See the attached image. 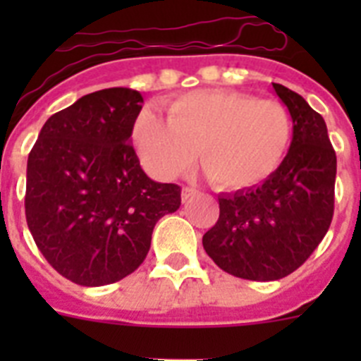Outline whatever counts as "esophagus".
Here are the masks:
<instances>
[{
	"label": "esophagus",
	"instance_id": "esophagus-1",
	"mask_svg": "<svg viewBox=\"0 0 361 361\" xmlns=\"http://www.w3.org/2000/svg\"><path fill=\"white\" fill-rule=\"evenodd\" d=\"M195 195H199V191H197L195 188H190V186L183 188V202H190Z\"/></svg>",
	"mask_w": 361,
	"mask_h": 361
}]
</instances>
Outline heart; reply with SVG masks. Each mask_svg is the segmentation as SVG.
<instances>
[{
	"label": "heart",
	"instance_id": "obj_1",
	"mask_svg": "<svg viewBox=\"0 0 361 361\" xmlns=\"http://www.w3.org/2000/svg\"><path fill=\"white\" fill-rule=\"evenodd\" d=\"M166 111V119L141 111L133 128L142 164L161 180L190 170L199 152L213 184L250 190L279 170L293 139L288 108L240 92H191L171 101Z\"/></svg>",
	"mask_w": 361,
	"mask_h": 361
}]
</instances>
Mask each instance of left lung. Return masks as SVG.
<instances>
[{
	"mask_svg": "<svg viewBox=\"0 0 361 361\" xmlns=\"http://www.w3.org/2000/svg\"><path fill=\"white\" fill-rule=\"evenodd\" d=\"M293 119V141L260 186L219 197L216 224L202 237L213 262L238 279L279 280L311 257L334 213L336 153L324 117L302 95L273 82Z\"/></svg>",
	"mask_w": 361,
	"mask_h": 361,
	"instance_id": "8db88e82",
	"label": "left lung"
}]
</instances>
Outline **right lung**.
Masks as SVG:
<instances>
[{"mask_svg":"<svg viewBox=\"0 0 361 361\" xmlns=\"http://www.w3.org/2000/svg\"><path fill=\"white\" fill-rule=\"evenodd\" d=\"M142 95H82L41 128L28 153L25 215L47 262L97 288L145 262L159 219L177 212L180 186L155 183L130 145Z\"/></svg>","mask_w":361,"mask_h":361,"instance_id":"1","label":"right lung"}]
</instances>
